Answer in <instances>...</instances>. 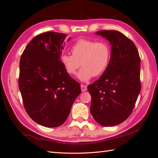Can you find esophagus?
Returning <instances> with one entry per match:
<instances>
[{
    "label": "esophagus",
    "instance_id": "1",
    "mask_svg": "<svg viewBox=\"0 0 158 158\" xmlns=\"http://www.w3.org/2000/svg\"><path fill=\"white\" fill-rule=\"evenodd\" d=\"M81 90H82V92H85V91L87 90V86L85 85L82 84L81 85Z\"/></svg>",
    "mask_w": 158,
    "mask_h": 158
}]
</instances>
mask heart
Listing matches in <instances>:
<instances>
[{
    "instance_id": "b5f03b06",
    "label": "heart",
    "mask_w": 158,
    "mask_h": 158,
    "mask_svg": "<svg viewBox=\"0 0 158 158\" xmlns=\"http://www.w3.org/2000/svg\"><path fill=\"white\" fill-rule=\"evenodd\" d=\"M73 55L61 56V63L69 74L75 75L80 64L82 69L78 78L82 82H87L93 76H99L106 70L111 59V49L105 41L95 42L80 39L71 47Z\"/></svg>"
}]
</instances>
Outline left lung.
<instances>
[{
  "instance_id": "left-lung-1",
  "label": "left lung",
  "mask_w": 158,
  "mask_h": 158,
  "mask_svg": "<svg viewBox=\"0 0 158 158\" xmlns=\"http://www.w3.org/2000/svg\"><path fill=\"white\" fill-rule=\"evenodd\" d=\"M109 41L111 59L103 74L88 89L90 112L103 127L118 125L130 116L141 89L140 58L135 44L120 31L96 32Z\"/></svg>"
}]
</instances>
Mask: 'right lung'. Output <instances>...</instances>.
<instances>
[{"label": "right lung", "mask_w": 158, "mask_h": 158, "mask_svg": "<svg viewBox=\"0 0 158 158\" xmlns=\"http://www.w3.org/2000/svg\"><path fill=\"white\" fill-rule=\"evenodd\" d=\"M66 37L55 31L37 35L20 58L18 85L23 106L32 120L46 127L63 125L81 93L80 84L60 60Z\"/></svg>", "instance_id": "obj_1"}]
</instances>
